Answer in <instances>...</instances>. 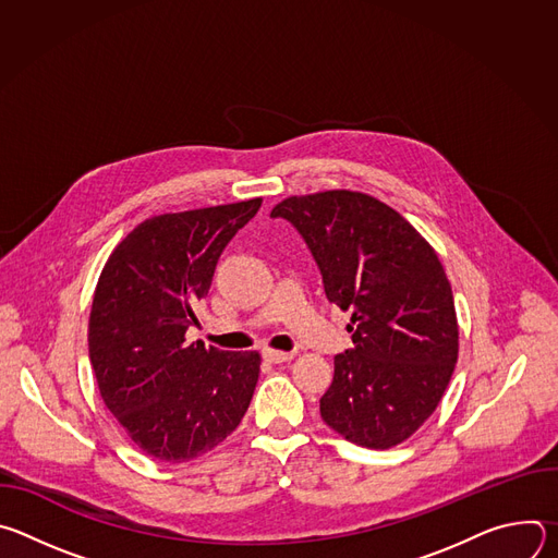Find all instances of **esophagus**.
<instances>
[{
	"mask_svg": "<svg viewBox=\"0 0 558 558\" xmlns=\"http://www.w3.org/2000/svg\"><path fill=\"white\" fill-rule=\"evenodd\" d=\"M263 357L267 362H274V364H280V362H291L295 357V353L291 351H276V349H265L263 351Z\"/></svg>",
	"mask_w": 558,
	"mask_h": 558,
	"instance_id": "obj_1",
	"label": "esophagus"
}]
</instances>
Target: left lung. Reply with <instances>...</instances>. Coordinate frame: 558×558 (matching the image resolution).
<instances>
[{
  "mask_svg": "<svg viewBox=\"0 0 558 558\" xmlns=\"http://www.w3.org/2000/svg\"><path fill=\"white\" fill-rule=\"evenodd\" d=\"M289 220L320 267L329 302L351 311L320 415L344 439L386 450L437 409L459 353L452 289L426 238L386 203L349 190L289 196Z\"/></svg>",
  "mask_w": 558,
  "mask_h": 558,
  "instance_id": "left-lung-1",
  "label": "left lung"
}]
</instances>
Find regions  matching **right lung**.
I'll return each mask as SVG.
<instances>
[{
  "instance_id": "1",
  "label": "right lung",
  "mask_w": 558,
  "mask_h": 558,
  "mask_svg": "<svg viewBox=\"0 0 558 558\" xmlns=\"http://www.w3.org/2000/svg\"><path fill=\"white\" fill-rule=\"evenodd\" d=\"M263 198L151 216L110 254L88 349L101 400L149 457L181 463L231 435L250 409L260 353L185 342L227 243Z\"/></svg>"
}]
</instances>
